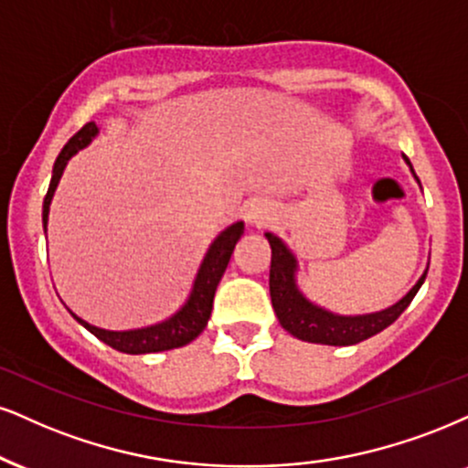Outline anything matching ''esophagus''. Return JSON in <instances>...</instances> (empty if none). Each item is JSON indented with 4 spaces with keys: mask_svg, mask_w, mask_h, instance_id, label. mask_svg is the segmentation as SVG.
Segmentation results:
<instances>
[{
    "mask_svg": "<svg viewBox=\"0 0 468 468\" xmlns=\"http://www.w3.org/2000/svg\"><path fill=\"white\" fill-rule=\"evenodd\" d=\"M273 215H275L273 207H271L269 204H262V201H256V204H250V206H247V210H245L247 221H250L251 225H264V223H269L271 218H273Z\"/></svg>",
    "mask_w": 468,
    "mask_h": 468,
    "instance_id": "esophagus-1",
    "label": "esophagus"
}]
</instances>
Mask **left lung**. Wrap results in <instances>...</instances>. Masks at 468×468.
<instances>
[{
    "label": "left lung",
    "instance_id": "1",
    "mask_svg": "<svg viewBox=\"0 0 468 468\" xmlns=\"http://www.w3.org/2000/svg\"><path fill=\"white\" fill-rule=\"evenodd\" d=\"M401 155L403 160H406V165L410 166L414 180L419 182L408 155ZM264 239H267L271 245L269 291L275 316H278L280 325L284 327L288 334H292V336L299 340H305V343L347 347V345L362 343V340L375 336V334L386 330L390 323H395L397 316L410 305L414 295L419 292L420 284L425 282V275H428V267H425L423 275L417 280V284H414L399 302L388 305V308L367 314H338L323 308L319 303H314L313 299L305 297V292L299 288V261L295 251H292L278 234L264 232Z\"/></svg>",
    "mask_w": 468,
    "mask_h": 468
}]
</instances>
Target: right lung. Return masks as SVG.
I'll return each mask as SVG.
<instances>
[{
    "label": "right lung",
    "mask_w": 468,
    "mask_h": 468,
    "mask_svg": "<svg viewBox=\"0 0 468 468\" xmlns=\"http://www.w3.org/2000/svg\"><path fill=\"white\" fill-rule=\"evenodd\" d=\"M100 134V128L95 125V121L86 123L82 130L75 134L71 141L62 147L60 155L56 158L54 171H51V182L49 190L45 195L43 201V229L48 232V221H49V206L51 199H54V193L60 184L62 173L67 169V163L73 158L80 149L89 147L93 143V138ZM245 232V223L236 221L223 229V232L217 234V239L212 240L210 247H207L204 261H201L197 275H195L193 286H190V292L180 308L176 310L166 319L152 323V325L145 327H134V330H103V327L90 325L89 321H84L82 316H78L71 308L69 314L73 316L80 325L86 327L93 336H97L101 343H106L108 347L121 351V354H158V351H169L177 349L188 345L190 340H195L204 332L207 325V319H210L212 313V299H215V291L221 282L225 269H228L229 258H232L234 247L240 240V236Z\"/></svg>",
    "instance_id": "add662e5"
}]
</instances>
